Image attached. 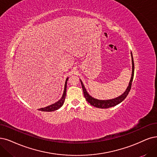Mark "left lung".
Returning a JSON list of instances; mask_svg holds the SVG:
<instances>
[{
  "instance_id": "1",
  "label": "left lung",
  "mask_w": 157,
  "mask_h": 157,
  "mask_svg": "<svg viewBox=\"0 0 157 157\" xmlns=\"http://www.w3.org/2000/svg\"><path fill=\"white\" fill-rule=\"evenodd\" d=\"M131 59H132V74H131V78L130 79V82L129 83V85L127 86L125 91L124 92V93L120 95V96L114 98V99L111 100H98L96 99V98H93L91 96L89 93L88 92L86 91V89H85V86L82 82V80L80 79L81 84H82V89L83 91V94L85 98V100L89 103L91 105L94 106L97 108H101V109H107V108H110L114 106L117 105L118 104L120 103L121 101H123L127 96L128 95L129 92L131 90V85H132V82L133 79V77H134V71H135V65H134V61H133V57H132V52H131Z\"/></svg>"
}]
</instances>
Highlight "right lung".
<instances>
[{
	"label": "right lung",
	"instance_id": "obj_1",
	"mask_svg": "<svg viewBox=\"0 0 157 157\" xmlns=\"http://www.w3.org/2000/svg\"><path fill=\"white\" fill-rule=\"evenodd\" d=\"M68 79V78L66 79L65 81V88H64V91H63V94L62 95V97L61 99L57 101V102L52 104L50 105H48L46 107L44 108H40L39 110L40 111H44V112H52V111H56V110L59 109L62 107L63 105L64 102H65V97H66V92H67V81Z\"/></svg>",
	"mask_w": 157,
	"mask_h": 157
}]
</instances>
